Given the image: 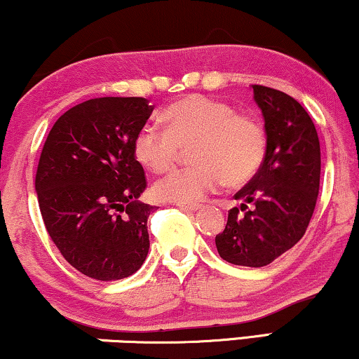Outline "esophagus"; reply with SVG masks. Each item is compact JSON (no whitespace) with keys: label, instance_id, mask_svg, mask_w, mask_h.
<instances>
[{"label":"esophagus","instance_id":"1","mask_svg":"<svg viewBox=\"0 0 359 359\" xmlns=\"http://www.w3.org/2000/svg\"><path fill=\"white\" fill-rule=\"evenodd\" d=\"M176 207L181 210H186V212H196L201 209V205H197V204H176Z\"/></svg>","mask_w":359,"mask_h":359}]
</instances>
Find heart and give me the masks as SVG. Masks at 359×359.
I'll return each mask as SVG.
<instances>
[{
    "label": "heart",
    "mask_w": 359,
    "mask_h": 359,
    "mask_svg": "<svg viewBox=\"0 0 359 359\" xmlns=\"http://www.w3.org/2000/svg\"><path fill=\"white\" fill-rule=\"evenodd\" d=\"M163 126L147 123L134 141L137 162L152 173H167L191 147L189 168L173 171L155 184L158 199L196 204L223 184L238 188L261 170L267 152L266 129L257 118L236 113L225 102L189 95L170 105Z\"/></svg>",
    "instance_id": "1"
}]
</instances>
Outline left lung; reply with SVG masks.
I'll list each match as a JSON object with an SVG mask.
<instances>
[{"instance_id": "8db88e82", "label": "left lung", "mask_w": 359, "mask_h": 359, "mask_svg": "<svg viewBox=\"0 0 359 359\" xmlns=\"http://www.w3.org/2000/svg\"><path fill=\"white\" fill-rule=\"evenodd\" d=\"M252 90L266 123V158L235 194L241 205L228 212L215 246L223 261L264 267L306 233L319 194L320 145L313 119L293 97L264 86Z\"/></svg>"}]
</instances>
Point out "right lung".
Returning <instances> with one entry per match:
<instances>
[{"label": "right lung", "mask_w": 359, "mask_h": 359, "mask_svg": "<svg viewBox=\"0 0 359 359\" xmlns=\"http://www.w3.org/2000/svg\"><path fill=\"white\" fill-rule=\"evenodd\" d=\"M154 105L142 97L82 102L46 137L35 191L51 241L72 267L111 282L137 272L149 252L147 218L155 207L134 141Z\"/></svg>", "instance_id": "right-lung-1"}]
</instances>
